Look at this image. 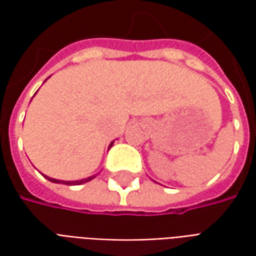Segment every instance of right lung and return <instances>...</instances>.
<instances>
[{
    "label": "right lung",
    "mask_w": 256,
    "mask_h": 256,
    "mask_svg": "<svg viewBox=\"0 0 256 256\" xmlns=\"http://www.w3.org/2000/svg\"><path fill=\"white\" fill-rule=\"evenodd\" d=\"M112 144H114V142H112ZM111 145H110V146H111ZM93 178H94V176H93V177L84 178V180H79V181H58V180H53V178H48V180H49V181H52V182H56V184H66V185H80V184L88 182V181L93 180Z\"/></svg>",
    "instance_id": "obj_1"
}]
</instances>
